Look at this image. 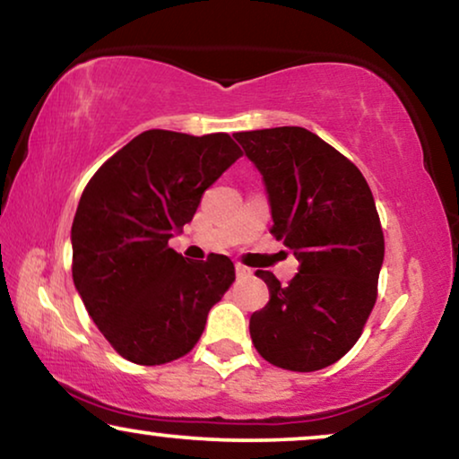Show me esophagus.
I'll return each instance as SVG.
<instances>
[{
    "label": "esophagus",
    "instance_id": "obj_1",
    "mask_svg": "<svg viewBox=\"0 0 459 459\" xmlns=\"http://www.w3.org/2000/svg\"><path fill=\"white\" fill-rule=\"evenodd\" d=\"M235 270H237V276L238 279H245V276L251 274V268L243 266V264H235Z\"/></svg>",
    "mask_w": 459,
    "mask_h": 459
}]
</instances>
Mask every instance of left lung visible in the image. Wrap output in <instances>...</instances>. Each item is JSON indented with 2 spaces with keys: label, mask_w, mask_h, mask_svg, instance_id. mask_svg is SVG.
Segmentation results:
<instances>
[{
  "label": "left lung",
  "mask_w": 459,
  "mask_h": 459,
  "mask_svg": "<svg viewBox=\"0 0 459 459\" xmlns=\"http://www.w3.org/2000/svg\"><path fill=\"white\" fill-rule=\"evenodd\" d=\"M235 139L262 174L270 232L299 260L287 287L257 270L270 301L251 314V341L270 364L322 370L351 350L377 301L385 237L372 191L350 160L307 128H262Z\"/></svg>",
  "instance_id": "8db88e82"
}]
</instances>
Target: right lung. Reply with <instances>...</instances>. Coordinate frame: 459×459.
Masks as SVG:
<instances>
[{"label":"right lung","mask_w":459,"mask_h":459,"mask_svg":"<svg viewBox=\"0 0 459 459\" xmlns=\"http://www.w3.org/2000/svg\"><path fill=\"white\" fill-rule=\"evenodd\" d=\"M241 158L227 133H141L82 191L73 279L89 316L122 358L160 366L193 350L235 281L227 255L186 262L168 238L193 221L204 191Z\"/></svg>","instance_id":"add662e5"}]
</instances>
